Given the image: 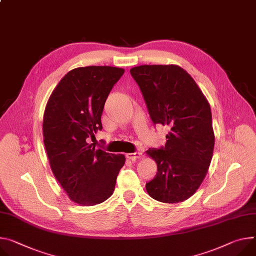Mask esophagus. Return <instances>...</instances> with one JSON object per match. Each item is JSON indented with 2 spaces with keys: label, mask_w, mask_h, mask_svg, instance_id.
I'll list each match as a JSON object with an SVG mask.
<instances>
[{
  "label": "esophagus",
  "mask_w": 256,
  "mask_h": 256,
  "mask_svg": "<svg viewBox=\"0 0 256 256\" xmlns=\"http://www.w3.org/2000/svg\"><path fill=\"white\" fill-rule=\"evenodd\" d=\"M142 153L140 152H134V153H128L126 154V158L130 160H136L141 157Z\"/></svg>",
  "instance_id": "34e87169"
}]
</instances>
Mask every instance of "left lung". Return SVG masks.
Segmentation results:
<instances>
[{
  "label": "left lung",
  "instance_id": "8db88e82",
  "mask_svg": "<svg viewBox=\"0 0 256 256\" xmlns=\"http://www.w3.org/2000/svg\"><path fill=\"white\" fill-rule=\"evenodd\" d=\"M130 72L152 122L170 128L164 148L146 151L157 164L146 190L162 203L182 202L198 190L212 159L210 105L193 78L178 65H140Z\"/></svg>",
  "mask_w": 256,
  "mask_h": 256
}]
</instances>
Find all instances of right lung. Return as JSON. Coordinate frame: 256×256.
<instances>
[{
    "label": "right lung",
    "instance_id": "add662e5",
    "mask_svg": "<svg viewBox=\"0 0 256 256\" xmlns=\"http://www.w3.org/2000/svg\"><path fill=\"white\" fill-rule=\"evenodd\" d=\"M124 72L112 66L74 68L58 82L44 108L42 136L50 168L69 199L80 206L107 200L124 166V154L88 143L102 130L105 101Z\"/></svg>",
    "mask_w": 256,
    "mask_h": 256
}]
</instances>
